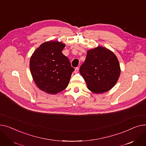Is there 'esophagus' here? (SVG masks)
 I'll return each instance as SVG.
<instances>
[{"mask_svg":"<svg viewBox=\"0 0 146 146\" xmlns=\"http://www.w3.org/2000/svg\"><path fill=\"white\" fill-rule=\"evenodd\" d=\"M78 71H79V68H78V67H76V68H75L74 72H75V73H78Z\"/></svg>","mask_w":146,"mask_h":146,"instance_id":"1","label":"esophagus"}]
</instances>
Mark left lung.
<instances>
[{
	"instance_id": "8db88e82",
	"label": "left lung",
	"mask_w": 146,
	"mask_h": 146,
	"mask_svg": "<svg viewBox=\"0 0 146 146\" xmlns=\"http://www.w3.org/2000/svg\"><path fill=\"white\" fill-rule=\"evenodd\" d=\"M80 72L90 91L102 94L114 87L120 75L121 69L118 60L112 51L98 46L87 51Z\"/></svg>"
}]
</instances>
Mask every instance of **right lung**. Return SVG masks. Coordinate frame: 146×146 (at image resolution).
Wrapping results in <instances>:
<instances>
[{
  "mask_svg": "<svg viewBox=\"0 0 146 146\" xmlns=\"http://www.w3.org/2000/svg\"><path fill=\"white\" fill-rule=\"evenodd\" d=\"M65 45L50 40L41 44L30 59V71L36 86L48 94H56L69 84L74 68L62 50Z\"/></svg>",
  "mask_w": 146,
  "mask_h": 146,
  "instance_id": "add662e5",
  "label": "right lung"
}]
</instances>
